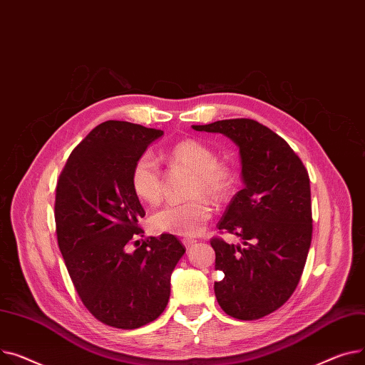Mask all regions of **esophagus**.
Returning a JSON list of instances; mask_svg holds the SVG:
<instances>
[{
  "label": "esophagus",
  "mask_w": 365,
  "mask_h": 365,
  "mask_svg": "<svg viewBox=\"0 0 365 365\" xmlns=\"http://www.w3.org/2000/svg\"><path fill=\"white\" fill-rule=\"evenodd\" d=\"M182 243H184V246H185V249L188 250L192 245L196 243V240H192V239H182Z\"/></svg>",
  "instance_id": "1"
}]
</instances>
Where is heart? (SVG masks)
Listing matches in <instances>:
<instances>
[{
	"label": "heart",
	"mask_w": 365,
	"mask_h": 365,
	"mask_svg": "<svg viewBox=\"0 0 365 365\" xmlns=\"http://www.w3.org/2000/svg\"><path fill=\"white\" fill-rule=\"evenodd\" d=\"M166 158L174 168H182L192 173L188 202L169 203L150 217V225L156 232H166L192 237L203 231L212 217V202L221 203L230 199L235 187V170L222 160H218L215 150L207 144L185 138L170 145ZM131 185L135 195L147 203H156L163 195V177L158 160L143 153L131 169Z\"/></svg>",
	"instance_id": "1"
}]
</instances>
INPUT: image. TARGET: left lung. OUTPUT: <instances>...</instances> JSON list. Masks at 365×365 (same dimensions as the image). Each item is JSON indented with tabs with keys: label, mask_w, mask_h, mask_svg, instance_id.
Instances as JSON below:
<instances>
[{
	"label": "left lung",
	"mask_w": 365,
	"mask_h": 365,
	"mask_svg": "<svg viewBox=\"0 0 365 365\" xmlns=\"http://www.w3.org/2000/svg\"><path fill=\"white\" fill-rule=\"evenodd\" d=\"M192 130L220 133L240 148L245 188L217 228L245 247L210 239L220 307L232 318L259 319L283 307L301 280L312 239L309 175L292 147L253 119H225Z\"/></svg>",
	"instance_id": "obj_1"
}]
</instances>
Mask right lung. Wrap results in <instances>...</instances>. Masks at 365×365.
I'll list each match as a JSON object with an SVG mask.
<instances>
[{
	"instance_id": "add662e5",
	"label": "right lung",
	"mask_w": 365,
	"mask_h": 365,
	"mask_svg": "<svg viewBox=\"0 0 365 365\" xmlns=\"http://www.w3.org/2000/svg\"><path fill=\"white\" fill-rule=\"evenodd\" d=\"M163 131L123 120L97 125L71 153L56 187V234L82 304L106 326L133 330L166 308L170 274L185 252L173 234L143 235L145 212L131 169Z\"/></svg>"
}]
</instances>
